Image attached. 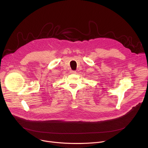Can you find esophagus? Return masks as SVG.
I'll return each mask as SVG.
<instances>
[{
  "label": "esophagus",
  "instance_id": "obj_1",
  "mask_svg": "<svg viewBox=\"0 0 148 148\" xmlns=\"http://www.w3.org/2000/svg\"><path fill=\"white\" fill-rule=\"evenodd\" d=\"M70 73H71V74H75V73H76V71H74V70H70Z\"/></svg>",
  "mask_w": 148,
  "mask_h": 148
}]
</instances>
